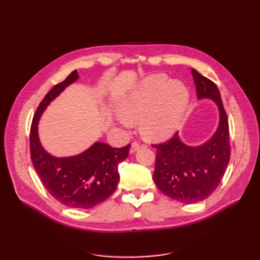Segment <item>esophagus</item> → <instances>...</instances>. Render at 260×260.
<instances>
[{
  "label": "esophagus",
  "instance_id": "esophagus-1",
  "mask_svg": "<svg viewBox=\"0 0 260 260\" xmlns=\"http://www.w3.org/2000/svg\"><path fill=\"white\" fill-rule=\"evenodd\" d=\"M141 148V144L139 142H133L132 143V145H131V150H129V152L131 153H134V152H136L137 150H140Z\"/></svg>",
  "mask_w": 260,
  "mask_h": 260
}]
</instances>
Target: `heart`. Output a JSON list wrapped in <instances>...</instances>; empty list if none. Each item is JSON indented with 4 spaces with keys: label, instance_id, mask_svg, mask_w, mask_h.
<instances>
[{
    "label": "heart",
    "instance_id": "obj_1",
    "mask_svg": "<svg viewBox=\"0 0 260 260\" xmlns=\"http://www.w3.org/2000/svg\"><path fill=\"white\" fill-rule=\"evenodd\" d=\"M187 97L189 92L181 81L154 75L119 103L118 113L125 124L140 120L142 134L147 139L162 140L178 128Z\"/></svg>",
    "mask_w": 260,
    "mask_h": 260
}]
</instances>
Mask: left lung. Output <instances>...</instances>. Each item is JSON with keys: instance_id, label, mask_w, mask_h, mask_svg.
I'll list each match as a JSON object with an SVG mask.
<instances>
[{"instance_id": "1", "label": "left lung", "mask_w": 260, "mask_h": 260, "mask_svg": "<svg viewBox=\"0 0 260 260\" xmlns=\"http://www.w3.org/2000/svg\"><path fill=\"white\" fill-rule=\"evenodd\" d=\"M198 98H211L218 104L220 123L217 133L206 144L191 147L178 134L158 144L153 179L159 191L182 203L200 202L209 198L221 182L230 159L229 123L221 96L213 81L191 70Z\"/></svg>"}]
</instances>
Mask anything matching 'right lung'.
<instances>
[{
  "instance_id": "1",
  "label": "right lung",
  "mask_w": 260,
  "mask_h": 260,
  "mask_svg": "<svg viewBox=\"0 0 260 260\" xmlns=\"http://www.w3.org/2000/svg\"><path fill=\"white\" fill-rule=\"evenodd\" d=\"M78 78L74 70L49 91L37 108L30 128V154L47 191L69 208L89 209L113 194L119 181L118 164L128 156L131 144L115 148L95 143L80 155L58 158L43 150L38 137V121L43 110L68 85Z\"/></svg>"
}]
</instances>
